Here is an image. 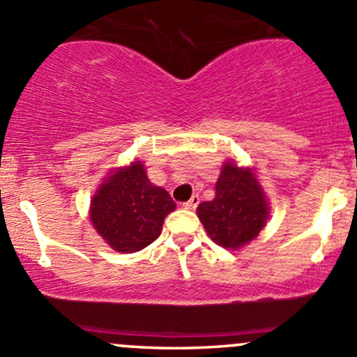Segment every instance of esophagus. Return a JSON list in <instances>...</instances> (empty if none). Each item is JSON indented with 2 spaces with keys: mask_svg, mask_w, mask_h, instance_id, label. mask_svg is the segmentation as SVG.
<instances>
[{
  "mask_svg": "<svg viewBox=\"0 0 357 357\" xmlns=\"http://www.w3.org/2000/svg\"><path fill=\"white\" fill-rule=\"evenodd\" d=\"M199 204H200V197H199V195H193L192 199H190L188 202H185V204H183V207L190 208V211H192V208H195Z\"/></svg>",
  "mask_w": 357,
  "mask_h": 357,
  "instance_id": "obj_1",
  "label": "esophagus"
}]
</instances>
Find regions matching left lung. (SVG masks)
Returning <instances> with one entry per match:
<instances>
[{
  "label": "left lung",
  "instance_id": "obj_1",
  "mask_svg": "<svg viewBox=\"0 0 357 357\" xmlns=\"http://www.w3.org/2000/svg\"><path fill=\"white\" fill-rule=\"evenodd\" d=\"M197 214L207 235L218 245L240 248L264 228L269 205L252 169L225 162L215 183L214 200L202 202Z\"/></svg>",
  "mask_w": 357,
  "mask_h": 357
}]
</instances>
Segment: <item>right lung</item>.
Wrapping results in <instances>:
<instances>
[{
	"instance_id": "1",
	"label": "right lung",
	"mask_w": 357,
	"mask_h": 357,
	"mask_svg": "<svg viewBox=\"0 0 357 357\" xmlns=\"http://www.w3.org/2000/svg\"><path fill=\"white\" fill-rule=\"evenodd\" d=\"M174 200L160 186L150 183L142 162L112 171L91 200L93 226L117 252L131 254L158 238Z\"/></svg>"
}]
</instances>
